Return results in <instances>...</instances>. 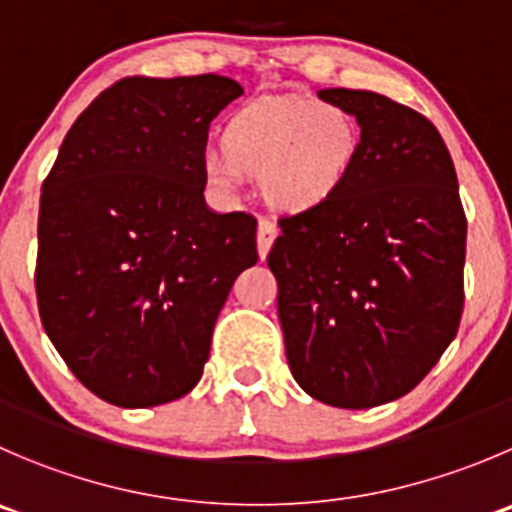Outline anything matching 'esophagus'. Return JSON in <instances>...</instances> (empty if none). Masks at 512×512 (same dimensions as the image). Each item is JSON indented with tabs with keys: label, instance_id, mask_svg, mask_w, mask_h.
Listing matches in <instances>:
<instances>
[{
	"label": "esophagus",
	"instance_id": "obj_1",
	"mask_svg": "<svg viewBox=\"0 0 512 512\" xmlns=\"http://www.w3.org/2000/svg\"><path fill=\"white\" fill-rule=\"evenodd\" d=\"M277 235H280V230H277V225L272 220L262 217V220L257 222V252H260V257H265L267 252H270Z\"/></svg>",
	"mask_w": 512,
	"mask_h": 512
}]
</instances>
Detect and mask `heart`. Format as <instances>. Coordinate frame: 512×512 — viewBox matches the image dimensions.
<instances>
[{
    "label": "heart",
    "mask_w": 512,
    "mask_h": 512,
    "mask_svg": "<svg viewBox=\"0 0 512 512\" xmlns=\"http://www.w3.org/2000/svg\"><path fill=\"white\" fill-rule=\"evenodd\" d=\"M360 150V124L340 104L265 97L227 119L222 150L202 152L200 170L220 195H237L247 175H260L270 205L305 212L347 185Z\"/></svg>",
    "instance_id": "heart-1"
}]
</instances>
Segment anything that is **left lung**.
<instances>
[{
	"instance_id": "8db88e82",
	"label": "left lung",
	"mask_w": 512,
	"mask_h": 512,
	"mask_svg": "<svg viewBox=\"0 0 512 512\" xmlns=\"http://www.w3.org/2000/svg\"><path fill=\"white\" fill-rule=\"evenodd\" d=\"M317 97L357 119L360 160L332 200L282 217L267 265L297 385L365 410L410 393L453 342L468 222L428 117L365 89Z\"/></svg>"
}]
</instances>
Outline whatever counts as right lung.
Returning a JSON list of instances; mask_svg holds the SVG:
<instances>
[{
	"label": "right lung",
	"mask_w": 512,
	"mask_h": 512,
	"mask_svg": "<svg viewBox=\"0 0 512 512\" xmlns=\"http://www.w3.org/2000/svg\"><path fill=\"white\" fill-rule=\"evenodd\" d=\"M230 77H127L72 124L39 197L44 332L84 388L117 408L190 393L257 220L205 202L210 122Z\"/></svg>",
	"instance_id": "1"
}]
</instances>
